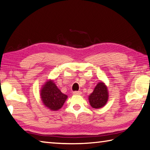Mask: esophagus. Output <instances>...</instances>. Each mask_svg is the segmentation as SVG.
<instances>
[{
	"instance_id": "1",
	"label": "esophagus",
	"mask_w": 150,
	"mask_h": 150,
	"mask_svg": "<svg viewBox=\"0 0 150 150\" xmlns=\"http://www.w3.org/2000/svg\"><path fill=\"white\" fill-rule=\"evenodd\" d=\"M82 93V92L81 91H76V92H73V95H81Z\"/></svg>"
}]
</instances>
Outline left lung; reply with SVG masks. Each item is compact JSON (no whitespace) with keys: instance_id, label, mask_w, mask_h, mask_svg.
Returning <instances> with one entry per match:
<instances>
[{"instance_id":"left-lung-1","label":"left lung","mask_w":150,"mask_h":150,"mask_svg":"<svg viewBox=\"0 0 150 150\" xmlns=\"http://www.w3.org/2000/svg\"><path fill=\"white\" fill-rule=\"evenodd\" d=\"M108 91L107 85L103 81L99 82L93 92L88 96L89 103L93 108H101L107 104Z\"/></svg>"}]
</instances>
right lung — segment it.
<instances>
[{"instance_id":"add662e5","label":"right lung","mask_w":150,"mask_h":150,"mask_svg":"<svg viewBox=\"0 0 150 150\" xmlns=\"http://www.w3.org/2000/svg\"><path fill=\"white\" fill-rule=\"evenodd\" d=\"M40 96L43 104L52 111L60 109L67 98V96L62 93L51 79L47 81L42 86Z\"/></svg>"}]
</instances>
